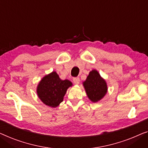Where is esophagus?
Segmentation results:
<instances>
[{
    "mask_svg": "<svg viewBox=\"0 0 148 148\" xmlns=\"http://www.w3.org/2000/svg\"><path fill=\"white\" fill-rule=\"evenodd\" d=\"M73 82L75 84H78L79 83H80V78H73Z\"/></svg>",
    "mask_w": 148,
    "mask_h": 148,
    "instance_id": "1",
    "label": "esophagus"
}]
</instances>
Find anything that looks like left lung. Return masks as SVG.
<instances>
[{"label":"left lung","mask_w":148,"mask_h":148,"mask_svg":"<svg viewBox=\"0 0 148 148\" xmlns=\"http://www.w3.org/2000/svg\"><path fill=\"white\" fill-rule=\"evenodd\" d=\"M87 97L92 103H97L107 94L108 86L106 80L97 70L89 72L86 80L82 82Z\"/></svg>","instance_id":"obj_1"}]
</instances>
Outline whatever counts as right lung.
<instances>
[{
  "label": "right lung",
  "mask_w": 148,
  "mask_h": 148,
  "mask_svg": "<svg viewBox=\"0 0 148 148\" xmlns=\"http://www.w3.org/2000/svg\"><path fill=\"white\" fill-rule=\"evenodd\" d=\"M72 85L70 80H62L56 72L53 71L39 81L37 86V95L43 104L55 108L63 101L68 88Z\"/></svg>",
  "instance_id": "obj_1"
}]
</instances>
